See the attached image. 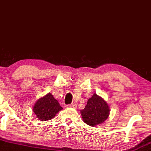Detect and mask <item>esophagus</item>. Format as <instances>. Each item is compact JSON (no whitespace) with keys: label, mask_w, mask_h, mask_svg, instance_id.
<instances>
[{"label":"esophagus","mask_w":151,"mask_h":151,"mask_svg":"<svg viewBox=\"0 0 151 151\" xmlns=\"http://www.w3.org/2000/svg\"><path fill=\"white\" fill-rule=\"evenodd\" d=\"M66 107H72V108H74V109H76V107H77V105H76L75 103H72V104H70V105H67Z\"/></svg>","instance_id":"1"}]
</instances>
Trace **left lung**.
Returning <instances> with one entry per match:
<instances>
[{
    "label": "left lung",
    "mask_w": 151,
    "mask_h": 151,
    "mask_svg": "<svg viewBox=\"0 0 151 151\" xmlns=\"http://www.w3.org/2000/svg\"><path fill=\"white\" fill-rule=\"evenodd\" d=\"M109 107L107 103L97 94L88 99L85 108L81 111L83 120L87 124L94 127L105 122L109 115Z\"/></svg>",
    "instance_id": "1"
}]
</instances>
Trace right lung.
<instances>
[{"label":"right lung","mask_w":151,"mask_h":151,"mask_svg":"<svg viewBox=\"0 0 151 151\" xmlns=\"http://www.w3.org/2000/svg\"><path fill=\"white\" fill-rule=\"evenodd\" d=\"M63 108L50 93L38 99L33 106V111L41 121L49 120Z\"/></svg>","instance_id":"obj_1"}]
</instances>
